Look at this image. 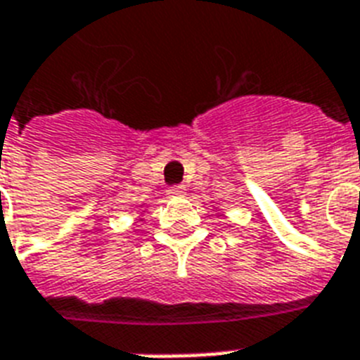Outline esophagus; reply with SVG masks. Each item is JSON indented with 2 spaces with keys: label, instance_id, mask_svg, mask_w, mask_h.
<instances>
[{
  "label": "esophagus",
  "instance_id": "esophagus-1",
  "mask_svg": "<svg viewBox=\"0 0 360 360\" xmlns=\"http://www.w3.org/2000/svg\"><path fill=\"white\" fill-rule=\"evenodd\" d=\"M185 186L183 185H179V186H172V188H169V196H183V194H185Z\"/></svg>",
  "mask_w": 360,
  "mask_h": 360
}]
</instances>
